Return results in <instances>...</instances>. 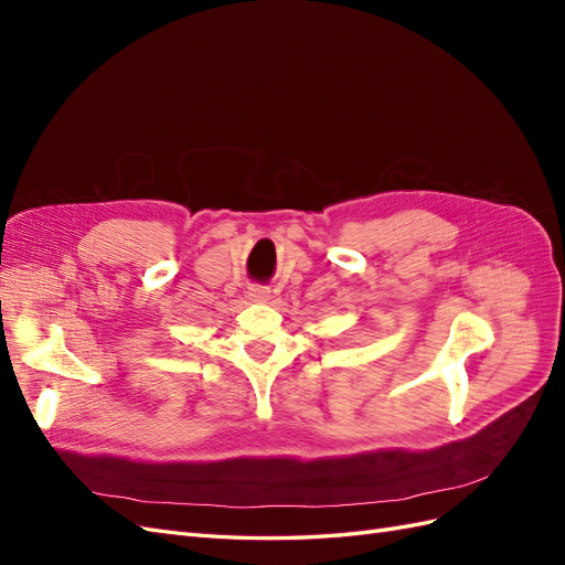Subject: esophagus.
Returning <instances> with one entry per match:
<instances>
[{
  "instance_id": "34e87169",
  "label": "esophagus",
  "mask_w": 565,
  "mask_h": 565,
  "mask_svg": "<svg viewBox=\"0 0 565 565\" xmlns=\"http://www.w3.org/2000/svg\"><path fill=\"white\" fill-rule=\"evenodd\" d=\"M268 297H270V292L266 287H259V285L249 287V299L252 301H268Z\"/></svg>"
}]
</instances>
